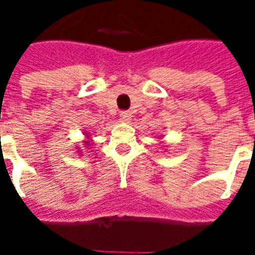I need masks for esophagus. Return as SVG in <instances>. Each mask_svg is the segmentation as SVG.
<instances>
[{"instance_id":"34e87169","label":"esophagus","mask_w":255,"mask_h":255,"mask_svg":"<svg viewBox=\"0 0 255 255\" xmlns=\"http://www.w3.org/2000/svg\"><path fill=\"white\" fill-rule=\"evenodd\" d=\"M131 117H132V113L128 111H124V112H120V119H122V122L124 123H128L131 120Z\"/></svg>"}]
</instances>
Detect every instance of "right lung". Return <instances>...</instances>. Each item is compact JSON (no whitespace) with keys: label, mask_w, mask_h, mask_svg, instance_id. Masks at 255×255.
Segmentation results:
<instances>
[{"label":"right lung","mask_w":255,"mask_h":255,"mask_svg":"<svg viewBox=\"0 0 255 255\" xmlns=\"http://www.w3.org/2000/svg\"><path fill=\"white\" fill-rule=\"evenodd\" d=\"M86 135H87V132H86ZM83 144H84V147H89V146H91V140H90L89 136H87L86 140H83ZM78 151H80V150H78ZM79 154H82V153H79Z\"/></svg>","instance_id":"obj_1"}]
</instances>
